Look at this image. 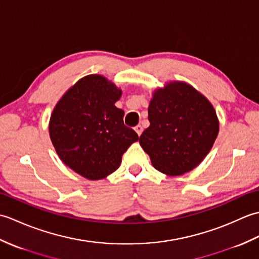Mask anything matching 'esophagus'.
<instances>
[{
  "instance_id": "34e87169",
  "label": "esophagus",
  "mask_w": 259,
  "mask_h": 259,
  "mask_svg": "<svg viewBox=\"0 0 259 259\" xmlns=\"http://www.w3.org/2000/svg\"><path fill=\"white\" fill-rule=\"evenodd\" d=\"M135 130H136V133L138 134V136H140L142 134V130H144V129H142V125L141 124H138V125L135 126Z\"/></svg>"
}]
</instances>
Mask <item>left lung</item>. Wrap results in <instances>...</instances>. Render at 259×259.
<instances>
[{"instance_id":"left-lung-1","label":"left lung","mask_w":259,"mask_h":259,"mask_svg":"<svg viewBox=\"0 0 259 259\" xmlns=\"http://www.w3.org/2000/svg\"><path fill=\"white\" fill-rule=\"evenodd\" d=\"M150 125L139 138L152 166L166 175L188 172L199 164L216 140L219 122L207 99L183 82L155 92L148 108Z\"/></svg>"}]
</instances>
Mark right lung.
Here are the masks:
<instances>
[{"mask_svg": "<svg viewBox=\"0 0 259 259\" xmlns=\"http://www.w3.org/2000/svg\"><path fill=\"white\" fill-rule=\"evenodd\" d=\"M120 97L121 90L106 78L88 75L53 110L49 131L57 153L87 179H103L115 171L123 153L139 139L123 123V110L114 106Z\"/></svg>", "mask_w": 259, "mask_h": 259, "instance_id": "add662e5", "label": "right lung"}]
</instances>
